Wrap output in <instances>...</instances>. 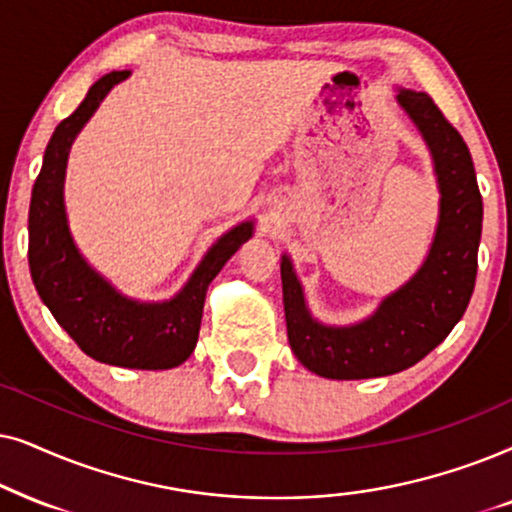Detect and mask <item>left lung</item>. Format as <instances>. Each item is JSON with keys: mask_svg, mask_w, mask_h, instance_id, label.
<instances>
[{"mask_svg": "<svg viewBox=\"0 0 512 512\" xmlns=\"http://www.w3.org/2000/svg\"><path fill=\"white\" fill-rule=\"evenodd\" d=\"M398 102L431 147L440 182V222L419 274L353 327H325L309 316L288 257H283V304L292 351L306 370L327 379L386 377L428 356L470 302L478 276L482 196L461 133L428 93L400 91Z\"/></svg>", "mask_w": 512, "mask_h": 512, "instance_id": "obj_1", "label": "left lung"}]
</instances>
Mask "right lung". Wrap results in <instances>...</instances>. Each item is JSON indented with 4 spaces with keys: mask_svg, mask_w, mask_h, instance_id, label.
Segmentation results:
<instances>
[{
    "mask_svg": "<svg viewBox=\"0 0 512 512\" xmlns=\"http://www.w3.org/2000/svg\"><path fill=\"white\" fill-rule=\"evenodd\" d=\"M131 70L109 72L88 88L86 98L51 135L32 189L30 271L34 288L53 318L86 356L133 370H168L192 356L203 316L206 290L238 245L252 236L243 222L217 241L189 278L185 290L163 304H138L114 292L74 248L65 222L63 180L74 135Z\"/></svg>",
    "mask_w": 512,
    "mask_h": 512,
    "instance_id": "right-lung-1",
    "label": "right lung"
}]
</instances>
